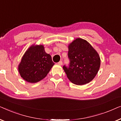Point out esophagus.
<instances>
[{"mask_svg":"<svg viewBox=\"0 0 121 121\" xmlns=\"http://www.w3.org/2000/svg\"><path fill=\"white\" fill-rule=\"evenodd\" d=\"M62 64H63L62 61H59V62L58 63V65H62Z\"/></svg>","mask_w":121,"mask_h":121,"instance_id":"34e87169","label":"esophagus"}]
</instances>
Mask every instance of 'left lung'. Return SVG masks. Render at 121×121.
<instances>
[{
    "label": "left lung",
    "instance_id": "obj_1",
    "mask_svg": "<svg viewBox=\"0 0 121 121\" xmlns=\"http://www.w3.org/2000/svg\"><path fill=\"white\" fill-rule=\"evenodd\" d=\"M68 66L63 68L73 83L82 85L90 82L96 75L100 66L98 53L91 44L82 39H77L68 46Z\"/></svg>",
    "mask_w": 121,
    "mask_h": 121
}]
</instances>
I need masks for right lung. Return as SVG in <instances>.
<instances>
[{
	"mask_svg": "<svg viewBox=\"0 0 121 121\" xmlns=\"http://www.w3.org/2000/svg\"><path fill=\"white\" fill-rule=\"evenodd\" d=\"M54 63L42 45L32 46L27 49L19 65L21 77L26 82L35 83L44 78Z\"/></svg>",
	"mask_w": 121,
	"mask_h": 121,
	"instance_id": "obj_1",
	"label": "right lung"
}]
</instances>
